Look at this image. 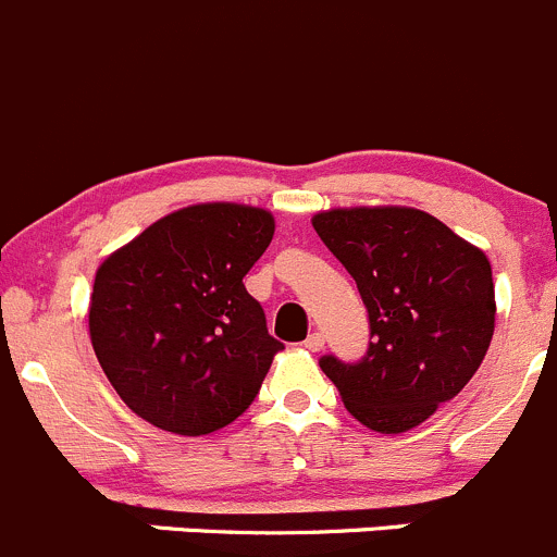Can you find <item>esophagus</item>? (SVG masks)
<instances>
[{"label": "esophagus", "mask_w": 557, "mask_h": 557, "mask_svg": "<svg viewBox=\"0 0 557 557\" xmlns=\"http://www.w3.org/2000/svg\"><path fill=\"white\" fill-rule=\"evenodd\" d=\"M323 343H326V339H323V334L321 332H312L310 337L305 339V348L312 350V354H318V350H323Z\"/></svg>", "instance_id": "esophagus-1"}]
</instances>
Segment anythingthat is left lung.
Wrapping results in <instances>:
<instances>
[{"label":"left lung","mask_w":557,"mask_h":557,"mask_svg":"<svg viewBox=\"0 0 557 557\" xmlns=\"http://www.w3.org/2000/svg\"><path fill=\"white\" fill-rule=\"evenodd\" d=\"M323 245L356 280L370 315L359 361L318 364L354 419L405 433L457 397L495 332L487 256L438 218L410 207L329 209L312 218Z\"/></svg>","instance_id":"obj_1"}]
</instances>
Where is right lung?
Masks as SVG:
<instances>
[{
    "mask_svg": "<svg viewBox=\"0 0 557 557\" xmlns=\"http://www.w3.org/2000/svg\"><path fill=\"white\" fill-rule=\"evenodd\" d=\"M272 236L267 209L198 203L100 263L91 348L133 413L169 433L209 435L250 408L283 348L242 283Z\"/></svg>",
    "mask_w": 557,
    "mask_h": 557,
    "instance_id": "1",
    "label": "right lung"
}]
</instances>
